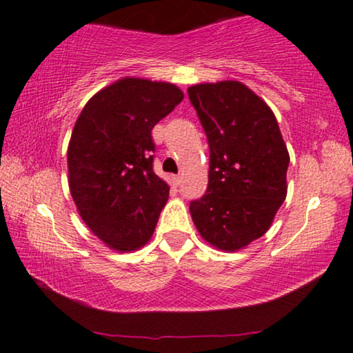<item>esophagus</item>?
<instances>
[{"mask_svg": "<svg viewBox=\"0 0 353 353\" xmlns=\"http://www.w3.org/2000/svg\"><path fill=\"white\" fill-rule=\"evenodd\" d=\"M172 182H174V185H179L181 184V176H179V174H177V176H172Z\"/></svg>", "mask_w": 353, "mask_h": 353, "instance_id": "34e87169", "label": "esophagus"}]
</instances>
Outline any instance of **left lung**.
<instances>
[{
	"label": "left lung",
	"instance_id": "1",
	"mask_svg": "<svg viewBox=\"0 0 353 353\" xmlns=\"http://www.w3.org/2000/svg\"><path fill=\"white\" fill-rule=\"evenodd\" d=\"M210 146L208 187L190 202L202 238L225 252L244 249L270 228L287 197L290 154L274 112L239 81L187 89Z\"/></svg>",
	"mask_w": 353,
	"mask_h": 353
}]
</instances>
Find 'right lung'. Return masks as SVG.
<instances>
[{"label": "right lung", "mask_w": 353, "mask_h": 353, "mask_svg": "<svg viewBox=\"0 0 353 353\" xmlns=\"http://www.w3.org/2000/svg\"><path fill=\"white\" fill-rule=\"evenodd\" d=\"M184 99L176 84L122 78L84 105L68 145V184L79 216L107 248L148 243L169 197L153 171L151 130Z\"/></svg>", "instance_id": "add662e5"}]
</instances>
